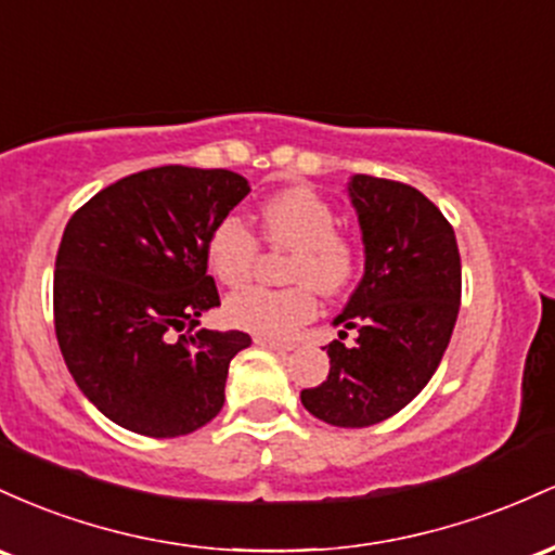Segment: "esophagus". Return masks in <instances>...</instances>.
<instances>
[{"mask_svg": "<svg viewBox=\"0 0 555 555\" xmlns=\"http://www.w3.org/2000/svg\"><path fill=\"white\" fill-rule=\"evenodd\" d=\"M254 344L261 346V348H270V351H278V353L294 351V346H291V344H280V340L264 338V335H257V338H254Z\"/></svg>", "mask_w": 555, "mask_h": 555, "instance_id": "esophagus-1", "label": "esophagus"}]
</instances>
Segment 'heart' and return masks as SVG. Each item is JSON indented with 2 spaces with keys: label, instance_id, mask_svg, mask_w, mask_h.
Returning <instances> with one entry per match:
<instances>
[{
  "label": "heart",
  "instance_id": "b5f03b06",
  "mask_svg": "<svg viewBox=\"0 0 555 555\" xmlns=\"http://www.w3.org/2000/svg\"><path fill=\"white\" fill-rule=\"evenodd\" d=\"M333 204L307 185H294L264 198L259 207V233L270 248H285L283 278L288 288H246L225 301L230 325L267 338H288L317 311L314 291L335 296L351 285L359 270L357 244L340 233ZM259 257V241L241 217L217 222L207 241L209 272L228 288L251 278Z\"/></svg>",
  "mask_w": 555,
  "mask_h": 555
}]
</instances>
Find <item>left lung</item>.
Returning <instances> with one entry per match:
<instances>
[{"label": "left lung", "instance_id": "1", "mask_svg": "<svg viewBox=\"0 0 555 555\" xmlns=\"http://www.w3.org/2000/svg\"><path fill=\"white\" fill-rule=\"evenodd\" d=\"M364 275L333 320L330 375L301 403L335 427H370L401 412L443 359L462 304L456 233L425 194L396 180L353 176ZM348 328L358 344L346 347Z\"/></svg>", "mask_w": 555, "mask_h": 555}]
</instances>
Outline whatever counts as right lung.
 Here are the masks:
<instances>
[{"label":"right lung","instance_id":"obj_1","mask_svg":"<svg viewBox=\"0 0 555 555\" xmlns=\"http://www.w3.org/2000/svg\"><path fill=\"white\" fill-rule=\"evenodd\" d=\"M230 170L165 165L99 191L62 233L54 330L83 396L115 425L178 438L220 414L241 330L198 327L220 307L207 241L248 196Z\"/></svg>","mask_w":555,"mask_h":555}]
</instances>
